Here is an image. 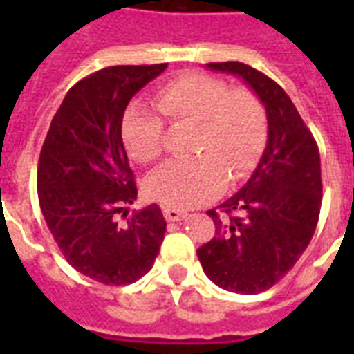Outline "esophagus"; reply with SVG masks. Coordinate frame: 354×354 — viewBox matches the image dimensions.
<instances>
[{"instance_id": "1", "label": "esophagus", "mask_w": 354, "mask_h": 354, "mask_svg": "<svg viewBox=\"0 0 354 354\" xmlns=\"http://www.w3.org/2000/svg\"><path fill=\"white\" fill-rule=\"evenodd\" d=\"M163 216H165L169 222H178L187 216V213L182 209H176V207H171V205H165L163 207Z\"/></svg>"}]
</instances>
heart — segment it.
Returning <instances> with one entry per match:
<instances>
[{"label":"heart","mask_w":354,"mask_h":354,"mask_svg":"<svg viewBox=\"0 0 354 354\" xmlns=\"http://www.w3.org/2000/svg\"><path fill=\"white\" fill-rule=\"evenodd\" d=\"M154 111L130 106L122 118L128 154L152 163L163 152V122L196 127L189 161H174L147 182L150 198L171 207H194L215 198L224 180L236 183L255 169L263 154L268 121L266 110L248 88L230 90L224 79L205 73H183L158 88Z\"/></svg>","instance_id":"heart-1"}]
</instances>
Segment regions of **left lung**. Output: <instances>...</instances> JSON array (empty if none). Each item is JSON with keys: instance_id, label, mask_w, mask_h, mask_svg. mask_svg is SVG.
I'll return each instance as SVG.
<instances>
[{"instance_id": "8db88e82", "label": "left lung", "mask_w": 354, "mask_h": 354, "mask_svg": "<svg viewBox=\"0 0 354 354\" xmlns=\"http://www.w3.org/2000/svg\"><path fill=\"white\" fill-rule=\"evenodd\" d=\"M205 68L232 73L261 99L268 141L244 185L211 209L215 236L196 250L205 275L236 294L268 290L301 257L313 239L322 207L318 145L277 82L242 62H211Z\"/></svg>"}]
</instances>
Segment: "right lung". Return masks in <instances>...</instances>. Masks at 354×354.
<instances>
[{
  "label": "right lung",
  "instance_id": "1",
  "mask_svg": "<svg viewBox=\"0 0 354 354\" xmlns=\"http://www.w3.org/2000/svg\"><path fill=\"white\" fill-rule=\"evenodd\" d=\"M167 69L112 66L68 91L51 121L38 161L41 215L77 272L102 285H130L150 272L167 222L150 204L124 224V205L138 198L122 145V115L143 86Z\"/></svg>",
  "mask_w": 354,
  "mask_h": 354
}]
</instances>
